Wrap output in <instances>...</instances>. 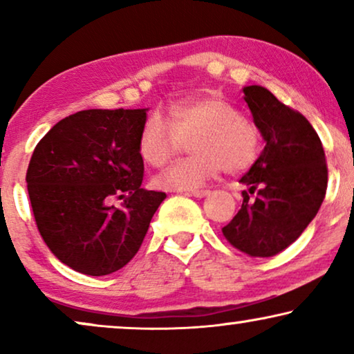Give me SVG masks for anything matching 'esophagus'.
I'll use <instances>...</instances> for the list:
<instances>
[{
	"label": "esophagus",
	"instance_id": "1",
	"mask_svg": "<svg viewBox=\"0 0 354 354\" xmlns=\"http://www.w3.org/2000/svg\"><path fill=\"white\" fill-rule=\"evenodd\" d=\"M188 195H192L195 198H205L206 195H209V190H192V192H188Z\"/></svg>",
	"mask_w": 354,
	"mask_h": 354
}]
</instances>
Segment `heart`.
Returning <instances> with one entry per match:
<instances>
[{
  "mask_svg": "<svg viewBox=\"0 0 354 354\" xmlns=\"http://www.w3.org/2000/svg\"><path fill=\"white\" fill-rule=\"evenodd\" d=\"M195 156L183 159L159 176L154 185L162 190H193L217 176L240 174L253 166L261 149L254 122L222 96H187L174 101L161 115L145 120L138 133V154L153 167L166 164L182 143L190 142Z\"/></svg>",
  "mask_w": 354,
  "mask_h": 354,
  "instance_id": "1",
  "label": "heart"
}]
</instances>
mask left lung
I'll return each mask as SVG.
<instances>
[{"label":"left lung","mask_w":354,"mask_h":354,"mask_svg":"<svg viewBox=\"0 0 354 354\" xmlns=\"http://www.w3.org/2000/svg\"><path fill=\"white\" fill-rule=\"evenodd\" d=\"M243 93L266 147L240 178L250 188L222 234L251 258H270L288 248L316 217L327 190L326 153L301 113L264 86H245Z\"/></svg>","instance_id":"obj_1"}]
</instances>
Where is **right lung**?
<instances>
[{
	"label": "right lung",
	"instance_id": "right-lung-1",
	"mask_svg": "<svg viewBox=\"0 0 354 354\" xmlns=\"http://www.w3.org/2000/svg\"><path fill=\"white\" fill-rule=\"evenodd\" d=\"M145 120L147 109L79 111L33 149L26 180L35 224L51 253L77 272L122 269L166 198L142 188L137 143Z\"/></svg>",
	"mask_w": 354,
	"mask_h": 354
}]
</instances>
